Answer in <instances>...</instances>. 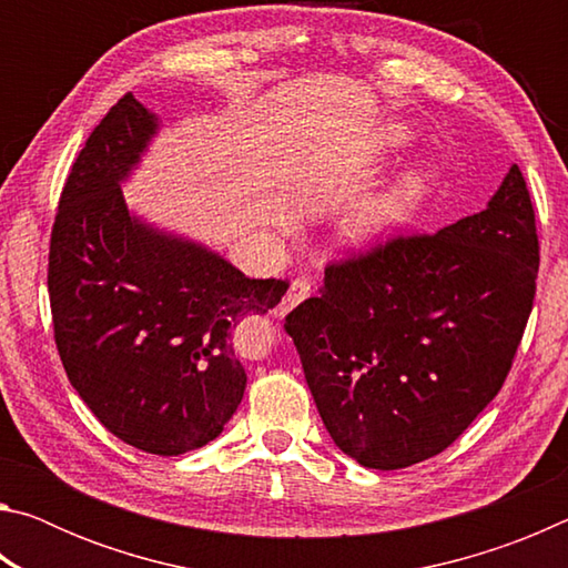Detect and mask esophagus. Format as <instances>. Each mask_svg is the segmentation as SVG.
Listing matches in <instances>:
<instances>
[{
  "label": "esophagus",
  "instance_id": "obj_1",
  "mask_svg": "<svg viewBox=\"0 0 568 568\" xmlns=\"http://www.w3.org/2000/svg\"><path fill=\"white\" fill-rule=\"evenodd\" d=\"M305 297H311V281L307 277H295V281L291 283V291L285 293V297L281 301V305L275 307V315H283L291 313L295 305H301Z\"/></svg>",
  "mask_w": 568,
  "mask_h": 568
}]
</instances>
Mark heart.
<instances>
[{"instance_id": "1", "label": "heart", "mask_w": 568, "mask_h": 568, "mask_svg": "<svg viewBox=\"0 0 568 568\" xmlns=\"http://www.w3.org/2000/svg\"><path fill=\"white\" fill-rule=\"evenodd\" d=\"M388 140L393 145H398L403 140V130L390 128ZM430 185H434L430 170L416 168L406 172V175L393 182L388 190L378 192L376 197H371L368 203H363L358 207V213H355L348 223V235L355 243H376V240L393 235L416 215L423 200L428 197Z\"/></svg>"}]
</instances>
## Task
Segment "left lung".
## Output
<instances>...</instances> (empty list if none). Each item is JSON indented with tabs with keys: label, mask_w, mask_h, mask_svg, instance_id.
I'll list each match as a JSON object with an SVG mask.
<instances>
[{
	"label": "left lung",
	"mask_w": 568,
	"mask_h": 568,
	"mask_svg": "<svg viewBox=\"0 0 568 568\" xmlns=\"http://www.w3.org/2000/svg\"><path fill=\"white\" fill-rule=\"evenodd\" d=\"M538 235L511 165L486 210L325 267L285 318L343 454L396 470L446 450L501 390L534 307Z\"/></svg>",
	"instance_id": "8db88e82"
}]
</instances>
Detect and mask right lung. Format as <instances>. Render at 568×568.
<instances>
[{"instance_id":"obj_1","label":"right lung","mask_w":568,"mask_h":568,"mask_svg":"<svg viewBox=\"0 0 568 568\" xmlns=\"http://www.w3.org/2000/svg\"><path fill=\"white\" fill-rule=\"evenodd\" d=\"M158 128L128 92L92 130L57 207L47 287L57 351L88 408L124 444L180 456L233 418L247 383L233 331L281 303L287 281L245 277L130 213L122 182Z\"/></svg>"}]
</instances>
